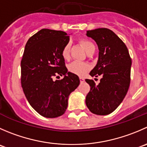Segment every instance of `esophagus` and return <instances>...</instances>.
Listing matches in <instances>:
<instances>
[{"instance_id": "esophagus-1", "label": "esophagus", "mask_w": 147, "mask_h": 147, "mask_svg": "<svg viewBox=\"0 0 147 147\" xmlns=\"http://www.w3.org/2000/svg\"><path fill=\"white\" fill-rule=\"evenodd\" d=\"M80 82L82 83V82H83L84 81H85V79H84L83 78H82V77H80Z\"/></svg>"}]
</instances>
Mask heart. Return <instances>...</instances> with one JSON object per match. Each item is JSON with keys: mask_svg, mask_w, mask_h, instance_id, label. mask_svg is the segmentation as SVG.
Masks as SVG:
<instances>
[{"mask_svg": "<svg viewBox=\"0 0 147 147\" xmlns=\"http://www.w3.org/2000/svg\"><path fill=\"white\" fill-rule=\"evenodd\" d=\"M80 43L83 47V48L87 52H89L90 49L95 48L93 44L88 39H81L80 40ZM69 54H70V44L67 43L62 49V57L65 59H68L69 58ZM90 68V67L88 63L81 62H73L68 66V69H69V72L77 75H79V76H82V75H85L89 70Z\"/></svg>", "mask_w": 147, "mask_h": 147, "instance_id": "1", "label": "heart"}]
</instances>
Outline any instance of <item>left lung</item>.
<instances>
[{
  "instance_id": "1",
  "label": "left lung",
  "mask_w": 147,
  "mask_h": 147,
  "mask_svg": "<svg viewBox=\"0 0 147 147\" xmlns=\"http://www.w3.org/2000/svg\"><path fill=\"white\" fill-rule=\"evenodd\" d=\"M99 49L97 65L90 72L92 77L101 75L98 85L86 79L90 90L85 99L92 113L104 116L111 113L121 103L131 81V59L123 41L111 30L100 28L87 31Z\"/></svg>"
}]
</instances>
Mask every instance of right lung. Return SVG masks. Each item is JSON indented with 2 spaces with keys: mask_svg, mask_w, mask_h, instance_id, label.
Segmentation results:
<instances>
[{
  "mask_svg": "<svg viewBox=\"0 0 147 147\" xmlns=\"http://www.w3.org/2000/svg\"><path fill=\"white\" fill-rule=\"evenodd\" d=\"M69 41L64 31L43 28L26 45L21 62V86L31 106L44 117L63 115L69 94L80 84L78 75L67 72L62 55ZM58 74L64 78L54 81Z\"/></svg>",
  "mask_w": 147,
  "mask_h": 147,
  "instance_id": "right-lung-1",
  "label": "right lung"
}]
</instances>
